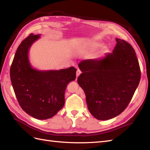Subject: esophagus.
I'll return each mask as SVG.
<instances>
[{
	"label": "esophagus",
	"mask_w": 150,
	"mask_h": 150,
	"mask_svg": "<svg viewBox=\"0 0 150 150\" xmlns=\"http://www.w3.org/2000/svg\"><path fill=\"white\" fill-rule=\"evenodd\" d=\"M81 74V71L79 70V69H78L77 70V72H76V77L78 78V77Z\"/></svg>",
	"instance_id": "esophagus-1"
}]
</instances>
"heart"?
Returning a JSON list of instances; mask_svg holds the SVG:
<instances>
[{
    "mask_svg": "<svg viewBox=\"0 0 150 150\" xmlns=\"http://www.w3.org/2000/svg\"><path fill=\"white\" fill-rule=\"evenodd\" d=\"M102 46V44L101 43H99V42H93L91 44V47L93 49H97L99 47H101Z\"/></svg>",
    "mask_w": 150,
    "mask_h": 150,
    "instance_id": "b5f03b06",
    "label": "heart"
}]
</instances>
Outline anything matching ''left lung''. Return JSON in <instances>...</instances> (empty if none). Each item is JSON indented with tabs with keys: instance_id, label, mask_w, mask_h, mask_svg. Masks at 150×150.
<instances>
[{
	"instance_id": "left-lung-1",
	"label": "left lung",
	"mask_w": 150,
	"mask_h": 150,
	"mask_svg": "<svg viewBox=\"0 0 150 150\" xmlns=\"http://www.w3.org/2000/svg\"><path fill=\"white\" fill-rule=\"evenodd\" d=\"M111 53L81 62L78 83L86 94L89 112L99 120L120 115L128 106L141 79L138 58L132 46L116 39Z\"/></svg>"
}]
</instances>
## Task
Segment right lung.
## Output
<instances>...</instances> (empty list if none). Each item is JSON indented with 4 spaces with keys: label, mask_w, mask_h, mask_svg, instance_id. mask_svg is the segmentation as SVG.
Returning a JSON list of instances; mask_svg holds the SVG:
<instances>
[{
    "label": "right lung",
    "mask_w": 150,
    "mask_h": 150,
    "mask_svg": "<svg viewBox=\"0 0 150 150\" xmlns=\"http://www.w3.org/2000/svg\"><path fill=\"white\" fill-rule=\"evenodd\" d=\"M39 35L29 34L17 47L10 69L12 87L19 105L26 113L38 120L55 116L64 106V93L75 80L76 69L40 71L32 68L28 51Z\"/></svg>",
    "instance_id": "right-lung-1"
}]
</instances>
